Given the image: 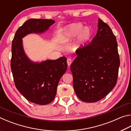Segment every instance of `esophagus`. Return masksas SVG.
Masks as SVG:
<instances>
[{"mask_svg": "<svg viewBox=\"0 0 131 131\" xmlns=\"http://www.w3.org/2000/svg\"><path fill=\"white\" fill-rule=\"evenodd\" d=\"M67 63H68V66H69H69H70V65H71V63H72V60H71L70 58H68L67 59Z\"/></svg>", "mask_w": 131, "mask_h": 131, "instance_id": "esophagus-1", "label": "esophagus"}]
</instances>
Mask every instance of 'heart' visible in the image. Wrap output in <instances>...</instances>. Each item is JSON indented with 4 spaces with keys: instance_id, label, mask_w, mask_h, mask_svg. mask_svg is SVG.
I'll list each match as a JSON object with an SVG mask.
<instances>
[{
    "instance_id": "obj_1",
    "label": "heart",
    "mask_w": 131,
    "mask_h": 131,
    "mask_svg": "<svg viewBox=\"0 0 131 131\" xmlns=\"http://www.w3.org/2000/svg\"><path fill=\"white\" fill-rule=\"evenodd\" d=\"M93 31L90 26H85L82 23H73L61 29L58 35L59 41L66 44L72 42L77 37L76 41L72 46V50L76 51L84 48L91 41Z\"/></svg>"
}]
</instances>
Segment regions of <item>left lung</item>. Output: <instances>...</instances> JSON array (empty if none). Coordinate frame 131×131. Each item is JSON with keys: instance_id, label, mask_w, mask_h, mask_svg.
Listing matches in <instances>:
<instances>
[{"instance_id": "8db88e82", "label": "left lung", "mask_w": 131, "mask_h": 131, "mask_svg": "<svg viewBox=\"0 0 131 131\" xmlns=\"http://www.w3.org/2000/svg\"><path fill=\"white\" fill-rule=\"evenodd\" d=\"M76 53L70 70L77 97L89 103L103 99L116 85L120 63L116 36L109 26L99 19L96 36Z\"/></svg>"}]
</instances>
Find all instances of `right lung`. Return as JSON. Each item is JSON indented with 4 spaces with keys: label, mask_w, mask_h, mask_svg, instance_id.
<instances>
[{
    "label": "right lung",
    "mask_w": 131,
    "mask_h": 131,
    "mask_svg": "<svg viewBox=\"0 0 131 131\" xmlns=\"http://www.w3.org/2000/svg\"><path fill=\"white\" fill-rule=\"evenodd\" d=\"M54 23L52 19H28L18 29L12 41L11 69L15 87L27 100L40 105L54 99L59 80L67 69L66 58L33 62L24 50L23 38L30 34H43Z\"/></svg>",
    "instance_id": "add662e5"
}]
</instances>
